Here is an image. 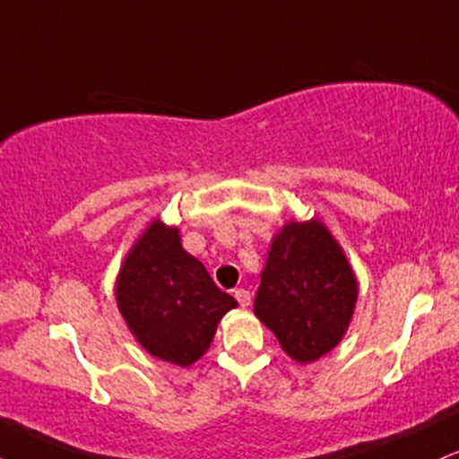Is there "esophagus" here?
Listing matches in <instances>:
<instances>
[{"label":"esophagus","mask_w":459,"mask_h":459,"mask_svg":"<svg viewBox=\"0 0 459 459\" xmlns=\"http://www.w3.org/2000/svg\"><path fill=\"white\" fill-rule=\"evenodd\" d=\"M235 298H237V302H239L241 308L250 307V299H252V298H250V291H247V289H237Z\"/></svg>","instance_id":"1"}]
</instances>
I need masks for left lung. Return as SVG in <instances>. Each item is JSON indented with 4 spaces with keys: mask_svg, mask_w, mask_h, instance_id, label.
<instances>
[{
    "mask_svg": "<svg viewBox=\"0 0 459 459\" xmlns=\"http://www.w3.org/2000/svg\"><path fill=\"white\" fill-rule=\"evenodd\" d=\"M358 278L343 247L319 218L289 220L273 235L255 315L284 354L310 365L334 350L350 328Z\"/></svg>",
    "mask_w": 459,
    "mask_h": 459,
    "instance_id": "1",
    "label": "left lung"
}]
</instances>
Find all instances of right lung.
<instances>
[{
	"mask_svg": "<svg viewBox=\"0 0 459 459\" xmlns=\"http://www.w3.org/2000/svg\"><path fill=\"white\" fill-rule=\"evenodd\" d=\"M116 304L135 341L177 367L207 354L218 324L237 308L196 256L183 250L181 230L155 218L134 241L116 276Z\"/></svg>",
	"mask_w": 459,
	"mask_h": 459,
	"instance_id": "1",
	"label": "right lung"
}]
</instances>
